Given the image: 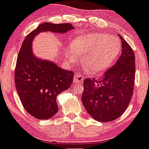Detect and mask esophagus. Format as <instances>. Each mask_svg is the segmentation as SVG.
Returning <instances> with one entry per match:
<instances>
[{
  "mask_svg": "<svg viewBox=\"0 0 149 149\" xmlns=\"http://www.w3.org/2000/svg\"><path fill=\"white\" fill-rule=\"evenodd\" d=\"M83 81H84V78L81 75L79 74H74V79H73V81L75 83V84H79V83H82Z\"/></svg>",
  "mask_w": 149,
  "mask_h": 149,
  "instance_id": "esophagus-1",
  "label": "esophagus"
}]
</instances>
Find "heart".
I'll return each mask as SVG.
<instances>
[{
    "instance_id": "1",
    "label": "heart",
    "mask_w": 149,
    "mask_h": 149,
    "mask_svg": "<svg viewBox=\"0 0 149 149\" xmlns=\"http://www.w3.org/2000/svg\"><path fill=\"white\" fill-rule=\"evenodd\" d=\"M121 45L119 39L106 33H92L77 36L72 41L65 53L70 63L79 62L92 74H99L111 66L119 55Z\"/></svg>"
}]
</instances>
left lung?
Returning <instances> with one entry per match:
<instances>
[{
	"mask_svg": "<svg viewBox=\"0 0 149 149\" xmlns=\"http://www.w3.org/2000/svg\"><path fill=\"white\" fill-rule=\"evenodd\" d=\"M121 55L111 68L97 79L84 81L81 101L87 111L101 122L113 121L126 111L132 100L135 79V55L119 35Z\"/></svg>",
	"mask_w": 149,
	"mask_h": 149,
	"instance_id": "1",
	"label": "left lung"
}]
</instances>
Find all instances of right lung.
I'll list each match as a JSON object with an SVG mask.
<instances>
[{
  "instance_id": "obj_1",
  "label": "right lung",
  "mask_w": 149,
  "mask_h": 149,
  "mask_svg": "<svg viewBox=\"0 0 149 149\" xmlns=\"http://www.w3.org/2000/svg\"><path fill=\"white\" fill-rule=\"evenodd\" d=\"M73 29L70 23H42L22 44L15 67V88L25 109L36 119H50L57 112V95L70 87L74 74L54 62L36 57L32 42L42 32L64 34Z\"/></svg>"
}]
</instances>
